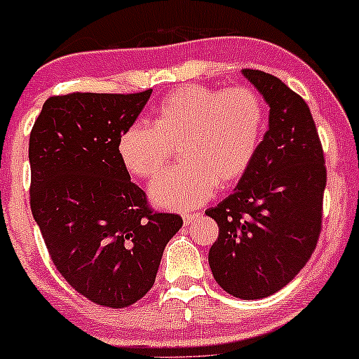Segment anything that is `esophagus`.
<instances>
[{
    "label": "esophagus",
    "instance_id": "obj_1",
    "mask_svg": "<svg viewBox=\"0 0 359 359\" xmlns=\"http://www.w3.org/2000/svg\"><path fill=\"white\" fill-rule=\"evenodd\" d=\"M196 215H198V213H184V215H182L184 224H186V226H189V224L193 222L194 219H196Z\"/></svg>",
    "mask_w": 359,
    "mask_h": 359
}]
</instances>
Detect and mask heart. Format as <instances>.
<instances>
[{
    "mask_svg": "<svg viewBox=\"0 0 359 359\" xmlns=\"http://www.w3.org/2000/svg\"><path fill=\"white\" fill-rule=\"evenodd\" d=\"M267 128V111L255 90L189 85L159 102L154 125L133 123L118 139V154L132 175L149 179L180 146L182 165L149 187L165 208L191 210L205 203L217 184L231 186L252 168Z\"/></svg>",
    "mask_w": 359,
    "mask_h": 359,
    "instance_id": "b5f03b06",
    "label": "heart"
}]
</instances>
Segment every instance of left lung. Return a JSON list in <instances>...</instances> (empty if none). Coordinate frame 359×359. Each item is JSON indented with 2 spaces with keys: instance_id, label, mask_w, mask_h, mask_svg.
<instances>
[{
  "instance_id": "left-lung-1",
  "label": "left lung",
  "mask_w": 359,
  "mask_h": 359,
  "mask_svg": "<svg viewBox=\"0 0 359 359\" xmlns=\"http://www.w3.org/2000/svg\"><path fill=\"white\" fill-rule=\"evenodd\" d=\"M269 104V128L247 175L206 215L219 238L208 252L217 283L243 300L288 285L316 248L327 166L306 100L276 76L243 69Z\"/></svg>"
}]
</instances>
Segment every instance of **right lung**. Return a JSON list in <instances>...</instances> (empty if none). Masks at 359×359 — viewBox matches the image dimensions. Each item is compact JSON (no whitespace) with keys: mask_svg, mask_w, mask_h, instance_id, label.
I'll use <instances>...</instances> for the list:
<instances>
[{"mask_svg":"<svg viewBox=\"0 0 359 359\" xmlns=\"http://www.w3.org/2000/svg\"><path fill=\"white\" fill-rule=\"evenodd\" d=\"M153 90L50 97L29 137L31 212L64 280L111 309L153 288L163 250L182 227L149 208L118 154V139Z\"/></svg>","mask_w":359,"mask_h":359,"instance_id":"obj_1","label":"right lung"}]
</instances>
